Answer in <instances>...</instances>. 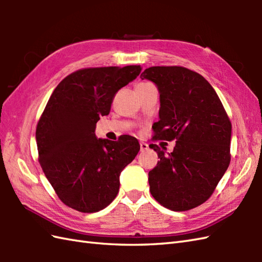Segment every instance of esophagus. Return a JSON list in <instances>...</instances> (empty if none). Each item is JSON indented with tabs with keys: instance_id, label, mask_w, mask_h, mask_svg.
Returning <instances> with one entry per match:
<instances>
[{
	"instance_id": "obj_1",
	"label": "esophagus",
	"mask_w": 262,
	"mask_h": 262,
	"mask_svg": "<svg viewBox=\"0 0 262 262\" xmlns=\"http://www.w3.org/2000/svg\"><path fill=\"white\" fill-rule=\"evenodd\" d=\"M140 145H141V151H142V152H144V151H147V149H148V145H147L146 143L141 142V143H140Z\"/></svg>"
}]
</instances>
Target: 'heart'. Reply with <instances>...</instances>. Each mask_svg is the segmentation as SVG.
<instances>
[{"mask_svg":"<svg viewBox=\"0 0 262 262\" xmlns=\"http://www.w3.org/2000/svg\"><path fill=\"white\" fill-rule=\"evenodd\" d=\"M140 84H145V83H140Z\"/></svg>","mask_w":262,"mask_h":262,"instance_id":"obj_1","label":"heart"}]
</instances>
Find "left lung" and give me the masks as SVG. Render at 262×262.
<instances>
[{
	"mask_svg": "<svg viewBox=\"0 0 262 262\" xmlns=\"http://www.w3.org/2000/svg\"><path fill=\"white\" fill-rule=\"evenodd\" d=\"M160 91V120L153 142L176 141L148 172L149 191L165 208L185 211L204 204L231 162L232 124L217 93L204 76L182 66H153L141 74Z\"/></svg>",
	"mask_w": 262,
	"mask_h": 262,
	"instance_id": "8db88e82",
	"label": "left lung"
}]
</instances>
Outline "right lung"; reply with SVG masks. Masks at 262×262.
Here are the masks:
<instances>
[{
  "instance_id": "right-lung-1",
  "label": "right lung",
  "mask_w": 262,
  "mask_h": 262,
  "mask_svg": "<svg viewBox=\"0 0 262 262\" xmlns=\"http://www.w3.org/2000/svg\"><path fill=\"white\" fill-rule=\"evenodd\" d=\"M140 65L86 68L59 82L36 128L38 160L58 198L81 213L107 207L119 191V176L135 159L140 144L122 135L113 142L96 137L101 116L116 93L141 73Z\"/></svg>"
}]
</instances>
